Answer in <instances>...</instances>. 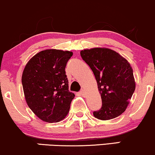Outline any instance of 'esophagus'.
Wrapping results in <instances>:
<instances>
[{"instance_id":"esophagus-1","label":"esophagus","mask_w":155,"mask_h":155,"mask_svg":"<svg viewBox=\"0 0 155 155\" xmlns=\"http://www.w3.org/2000/svg\"><path fill=\"white\" fill-rule=\"evenodd\" d=\"M80 93H81V94L83 95V96H85V90H83V89L81 90V91L80 92Z\"/></svg>"}]
</instances>
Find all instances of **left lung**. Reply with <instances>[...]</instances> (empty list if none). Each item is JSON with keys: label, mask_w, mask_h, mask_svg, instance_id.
Here are the masks:
<instances>
[{"label": "left lung", "mask_w": 155, "mask_h": 155, "mask_svg": "<svg viewBox=\"0 0 155 155\" xmlns=\"http://www.w3.org/2000/svg\"><path fill=\"white\" fill-rule=\"evenodd\" d=\"M81 55L94 74L102 100V107L93 116L104 121L118 117L127 109L136 87L130 63L105 47L84 49Z\"/></svg>", "instance_id": "8db88e82"}]
</instances>
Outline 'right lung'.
Masks as SVG:
<instances>
[{
  "label": "right lung",
  "mask_w": 155,
  "mask_h": 155,
  "mask_svg": "<svg viewBox=\"0 0 155 155\" xmlns=\"http://www.w3.org/2000/svg\"><path fill=\"white\" fill-rule=\"evenodd\" d=\"M73 53L49 49L28 60L21 82L26 104L38 118L47 123H57L68 115L73 93L68 90L65 67Z\"/></svg>",
  "instance_id": "add662e5"
}]
</instances>
